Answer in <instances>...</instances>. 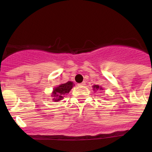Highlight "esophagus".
Wrapping results in <instances>:
<instances>
[{"label": "esophagus", "instance_id": "34e87169", "mask_svg": "<svg viewBox=\"0 0 152 152\" xmlns=\"http://www.w3.org/2000/svg\"><path fill=\"white\" fill-rule=\"evenodd\" d=\"M78 86H84V85H86V82L85 81H83L82 82V83H78Z\"/></svg>", "mask_w": 152, "mask_h": 152}]
</instances>
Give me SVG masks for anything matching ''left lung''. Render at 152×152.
I'll use <instances>...</instances> for the list:
<instances>
[{
	"label": "left lung",
	"instance_id": "8db88e82",
	"mask_svg": "<svg viewBox=\"0 0 152 152\" xmlns=\"http://www.w3.org/2000/svg\"><path fill=\"white\" fill-rule=\"evenodd\" d=\"M94 87V90L95 89H102V88H101V87H99V86H98V85H95V86H93Z\"/></svg>",
	"mask_w": 152,
	"mask_h": 152
}]
</instances>
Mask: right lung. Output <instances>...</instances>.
<instances>
[{"label":"right lung","mask_w":152,"mask_h":152,"mask_svg":"<svg viewBox=\"0 0 152 152\" xmlns=\"http://www.w3.org/2000/svg\"><path fill=\"white\" fill-rule=\"evenodd\" d=\"M73 82L68 81L66 83H63L61 84L60 86L56 87L54 88L53 92V96H52L54 97V101L55 102H58V101L61 100L64 98V94L69 93L71 88H73Z\"/></svg>","instance_id":"add662e5"}]
</instances>
